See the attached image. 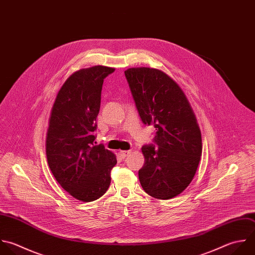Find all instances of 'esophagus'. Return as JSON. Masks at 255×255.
I'll return each mask as SVG.
<instances>
[{"label":"esophagus","mask_w":255,"mask_h":255,"mask_svg":"<svg viewBox=\"0 0 255 255\" xmlns=\"http://www.w3.org/2000/svg\"><path fill=\"white\" fill-rule=\"evenodd\" d=\"M131 153V151H119V155H120V157L121 158H126L129 154Z\"/></svg>","instance_id":"obj_1"}]
</instances>
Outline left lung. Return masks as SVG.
Segmentation results:
<instances>
[{
  "label": "left lung",
  "mask_w": 255,
  "mask_h": 255,
  "mask_svg": "<svg viewBox=\"0 0 255 255\" xmlns=\"http://www.w3.org/2000/svg\"><path fill=\"white\" fill-rule=\"evenodd\" d=\"M136 107L144 124L154 125V142L145 145L139 170L143 190L169 200L193 181L202 156V135L194 110L179 84L164 71L151 67L125 70Z\"/></svg>",
  "instance_id": "obj_1"
}]
</instances>
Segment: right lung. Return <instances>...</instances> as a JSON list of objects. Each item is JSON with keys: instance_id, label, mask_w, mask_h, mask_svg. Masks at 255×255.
I'll use <instances>...</instances> for the list:
<instances>
[{"instance_id": "add662e5", "label": "right lung", "mask_w": 255, "mask_h": 255, "mask_svg": "<svg viewBox=\"0 0 255 255\" xmlns=\"http://www.w3.org/2000/svg\"><path fill=\"white\" fill-rule=\"evenodd\" d=\"M115 68L95 65L73 72L58 90L45 138L48 167L57 183L81 202H93L108 190L116 156L94 146L103 80Z\"/></svg>"}]
</instances>
